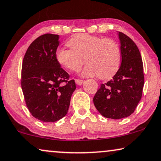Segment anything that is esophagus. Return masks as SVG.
Instances as JSON below:
<instances>
[{
  "label": "esophagus",
  "mask_w": 161,
  "mask_h": 161,
  "mask_svg": "<svg viewBox=\"0 0 161 161\" xmlns=\"http://www.w3.org/2000/svg\"><path fill=\"white\" fill-rule=\"evenodd\" d=\"M76 84L78 85H81L83 83V80H80V79H75V80Z\"/></svg>",
  "instance_id": "esophagus-1"
}]
</instances>
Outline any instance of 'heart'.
Segmentation results:
<instances>
[{
    "label": "heart",
    "mask_w": 161,
    "mask_h": 161,
    "mask_svg": "<svg viewBox=\"0 0 161 161\" xmlns=\"http://www.w3.org/2000/svg\"><path fill=\"white\" fill-rule=\"evenodd\" d=\"M70 48H59L56 59L62 66L71 71H77L87 64L81 72L85 77L97 75L100 79L110 78L120 67V46L111 38L88 34H78L68 41Z\"/></svg>",
    "instance_id": "obj_1"
}]
</instances>
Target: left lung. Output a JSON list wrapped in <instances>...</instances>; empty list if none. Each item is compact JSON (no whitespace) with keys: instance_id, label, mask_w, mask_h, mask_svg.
<instances>
[{"instance_id":"1","label":"left lung","mask_w":161,"mask_h":161,"mask_svg":"<svg viewBox=\"0 0 161 161\" xmlns=\"http://www.w3.org/2000/svg\"><path fill=\"white\" fill-rule=\"evenodd\" d=\"M120 41L121 64L112 80L102 84L94 104L104 117L120 119L134 113L140 101L144 83L143 63L136 44L123 32Z\"/></svg>"}]
</instances>
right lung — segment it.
I'll return each mask as SVG.
<instances>
[{
    "label": "right lung",
    "instance_id": "1",
    "mask_svg": "<svg viewBox=\"0 0 161 161\" xmlns=\"http://www.w3.org/2000/svg\"><path fill=\"white\" fill-rule=\"evenodd\" d=\"M59 36L44 34L30 44L22 66L26 105L36 119L51 123L66 115L76 86L56 59Z\"/></svg>",
    "mask_w": 161,
    "mask_h": 161
}]
</instances>
